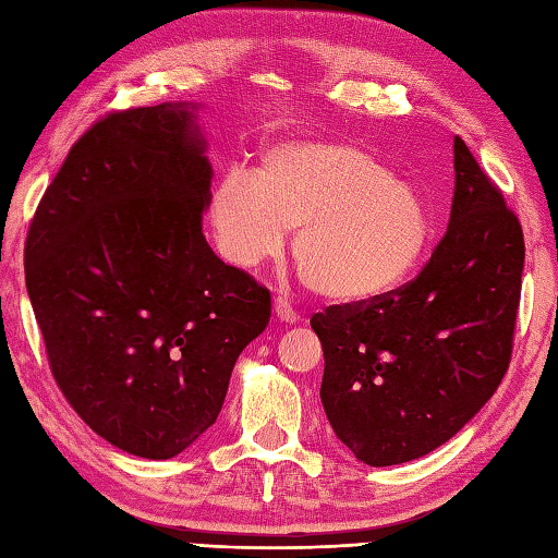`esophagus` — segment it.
Here are the masks:
<instances>
[{"instance_id": "obj_1", "label": "esophagus", "mask_w": 558, "mask_h": 558, "mask_svg": "<svg viewBox=\"0 0 558 558\" xmlns=\"http://www.w3.org/2000/svg\"><path fill=\"white\" fill-rule=\"evenodd\" d=\"M272 312H276V316L280 318V322H286V324L300 322V314L294 312L292 306H290V302H288V300H282V298H278L276 302H272Z\"/></svg>"}]
</instances>
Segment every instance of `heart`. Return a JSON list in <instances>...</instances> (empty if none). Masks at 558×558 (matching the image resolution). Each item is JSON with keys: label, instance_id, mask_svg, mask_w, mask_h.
Listing matches in <instances>:
<instances>
[{"label": "heart", "instance_id": "1", "mask_svg": "<svg viewBox=\"0 0 558 558\" xmlns=\"http://www.w3.org/2000/svg\"><path fill=\"white\" fill-rule=\"evenodd\" d=\"M208 222L220 258L240 270L276 256L294 230L304 286L336 306L405 286L436 234L417 189L372 150L333 138L280 141L254 174L230 170L208 196Z\"/></svg>", "mask_w": 558, "mask_h": 558}]
</instances>
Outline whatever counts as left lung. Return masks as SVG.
I'll use <instances>...</instances> for the list:
<instances>
[{"instance_id":"left-lung-1","label":"left lung","mask_w":558,"mask_h":558,"mask_svg":"<svg viewBox=\"0 0 558 558\" xmlns=\"http://www.w3.org/2000/svg\"><path fill=\"white\" fill-rule=\"evenodd\" d=\"M453 168L448 230L420 276L381 300L312 316L326 360V417L372 468L453 438L511 362L523 230L460 136Z\"/></svg>"}]
</instances>
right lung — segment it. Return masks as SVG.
I'll return each instance as SVG.
<instances>
[{"label":"right lung","instance_id":"add662e5","mask_svg":"<svg viewBox=\"0 0 558 558\" xmlns=\"http://www.w3.org/2000/svg\"><path fill=\"white\" fill-rule=\"evenodd\" d=\"M194 102L112 112L74 146L26 240V288L69 405L126 453L192 446L264 333L270 292L213 254Z\"/></svg>","mask_w":558,"mask_h":558}]
</instances>
